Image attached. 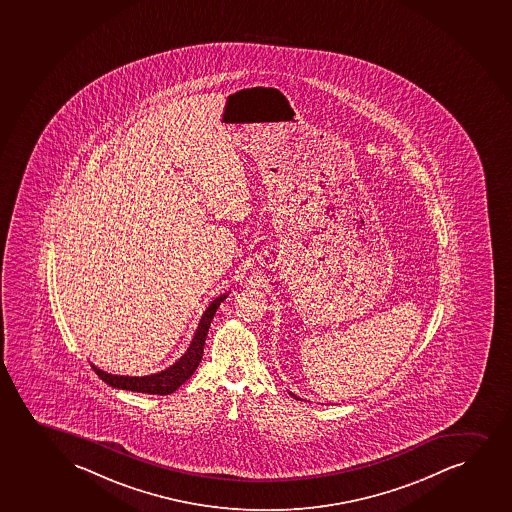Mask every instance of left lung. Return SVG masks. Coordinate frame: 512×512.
<instances>
[{"mask_svg":"<svg viewBox=\"0 0 512 512\" xmlns=\"http://www.w3.org/2000/svg\"><path fill=\"white\" fill-rule=\"evenodd\" d=\"M289 394H291V396L293 397H296L295 394H293V392H289Z\"/></svg>","mask_w":512,"mask_h":512,"instance_id":"8db88e82","label":"left lung"}]
</instances>
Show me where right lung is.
Wrapping results in <instances>:
<instances>
[{"label":"right lung","mask_w":512,"mask_h":512,"mask_svg":"<svg viewBox=\"0 0 512 512\" xmlns=\"http://www.w3.org/2000/svg\"><path fill=\"white\" fill-rule=\"evenodd\" d=\"M226 296L228 295L217 296L216 300L207 307L187 353L166 370L145 375V377H128V375H111V373L103 372L96 365H92L94 372L106 384L116 387V389H123V391L144 392V394H157V396H166V394L175 392L181 384H185L192 377L193 372L199 367L202 355H204L205 337H207L217 308L226 300Z\"/></svg>","instance_id":"right-lung-1"}]
</instances>
